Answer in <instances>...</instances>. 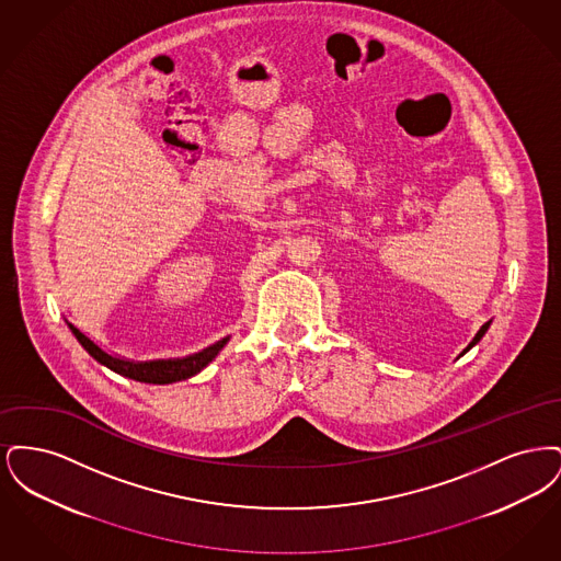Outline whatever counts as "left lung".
<instances>
[{"instance_id":"left-lung-1","label":"left lung","mask_w":561,"mask_h":561,"mask_svg":"<svg viewBox=\"0 0 561 561\" xmlns=\"http://www.w3.org/2000/svg\"><path fill=\"white\" fill-rule=\"evenodd\" d=\"M490 323H492V321H485V323H483V325H481L480 332H478V334H476V336H473V341H471V343H469V347L465 348V351H462V353H467V351H469V348L476 347V345H478V343H480L481 336H483V334H485V332H488V328H490ZM462 353H460V355H462Z\"/></svg>"}]
</instances>
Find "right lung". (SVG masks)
<instances>
[{
  "label": "right lung",
  "mask_w": 561,
  "mask_h": 561,
  "mask_svg": "<svg viewBox=\"0 0 561 561\" xmlns=\"http://www.w3.org/2000/svg\"><path fill=\"white\" fill-rule=\"evenodd\" d=\"M67 321V320H65ZM69 330L73 336L80 341L81 347L85 348L99 364L107 366L108 370L115 374H122L126 378H133L138 382H149V385H170L179 380H187L191 376L202 373L210 362L216 359V355L222 351V347L229 343L231 336H225L216 341L210 347L202 348L187 357H170V359H149V362H134L119 355H113L99 343H94L88 334H83L78 325L67 321Z\"/></svg>",
  "instance_id": "add662e5"
}]
</instances>
